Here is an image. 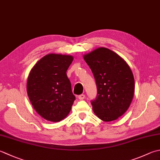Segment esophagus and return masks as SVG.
<instances>
[{"label": "esophagus", "instance_id": "obj_1", "mask_svg": "<svg viewBox=\"0 0 160 160\" xmlns=\"http://www.w3.org/2000/svg\"><path fill=\"white\" fill-rule=\"evenodd\" d=\"M84 98H85V95L84 94H80L78 96V98H79L80 100H83Z\"/></svg>", "mask_w": 160, "mask_h": 160}]
</instances>
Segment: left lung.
Masks as SVG:
<instances>
[{"instance_id":"1","label":"left lung","mask_w":160,"mask_h":160,"mask_svg":"<svg viewBox=\"0 0 160 160\" xmlns=\"http://www.w3.org/2000/svg\"><path fill=\"white\" fill-rule=\"evenodd\" d=\"M94 76L97 96L91 101L99 118L112 121L123 115L130 105L134 79L130 68L119 55L106 48H98L84 55Z\"/></svg>"}]
</instances>
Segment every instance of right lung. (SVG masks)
Wrapping results in <instances>:
<instances>
[{"label":"right lung","instance_id":"obj_1","mask_svg":"<svg viewBox=\"0 0 160 160\" xmlns=\"http://www.w3.org/2000/svg\"><path fill=\"white\" fill-rule=\"evenodd\" d=\"M73 59L69 55L48 54L30 71L28 95L36 112L46 120L60 121L71 111L76 96L67 71Z\"/></svg>","mask_w":160,"mask_h":160}]
</instances>
